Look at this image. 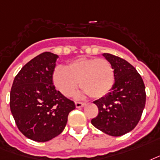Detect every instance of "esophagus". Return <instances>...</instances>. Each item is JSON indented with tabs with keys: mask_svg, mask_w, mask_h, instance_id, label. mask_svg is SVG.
<instances>
[{
	"mask_svg": "<svg viewBox=\"0 0 160 160\" xmlns=\"http://www.w3.org/2000/svg\"><path fill=\"white\" fill-rule=\"evenodd\" d=\"M75 105H76L77 108H82L85 105V103L81 102H75Z\"/></svg>",
	"mask_w": 160,
	"mask_h": 160,
	"instance_id": "obj_1",
	"label": "esophagus"
}]
</instances>
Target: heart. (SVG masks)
<instances>
[{
  "instance_id": "heart-1",
  "label": "heart",
  "mask_w": 160,
  "mask_h": 160,
  "mask_svg": "<svg viewBox=\"0 0 160 160\" xmlns=\"http://www.w3.org/2000/svg\"><path fill=\"white\" fill-rule=\"evenodd\" d=\"M54 85L61 93L69 97L79 86L84 94L101 98L111 90L115 80L114 69L104 58H80L68 65L58 67L52 75Z\"/></svg>"
}]
</instances>
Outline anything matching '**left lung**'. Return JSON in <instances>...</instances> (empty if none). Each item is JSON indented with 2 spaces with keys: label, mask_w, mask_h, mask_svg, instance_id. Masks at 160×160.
Instances as JSON below:
<instances>
[{
  "label": "left lung",
  "mask_w": 160,
  "mask_h": 160,
  "mask_svg": "<svg viewBox=\"0 0 160 160\" xmlns=\"http://www.w3.org/2000/svg\"><path fill=\"white\" fill-rule=\"evenodd\" d=\"M114 69L113 86L108 94L93 103L98 114L92 124L108 135H123L138 124L145 106V86L141 76L130 63L109 53H103Z\"/></svg>",
  "instance_id": "obj_1"
}]
</instances>
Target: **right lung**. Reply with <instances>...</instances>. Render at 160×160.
Here are the masks:
<instances>
[{"instance_id": "1", "label": "right lung", "mask_w": 160, "mask_h": 160, "mask_svg": "<svg viewBox=\"0 0 160 160\" xmlns=\"http://www.w3.org/2000/svg\"><path fill=\"white\" fill-rule=\"evenodd\" d=\"M58 56L43 52L28 62L15 78L10 94L11 112L27 138L47 142L59 135L75 104L52 82Z\"/></svg>"}]
</instances>
